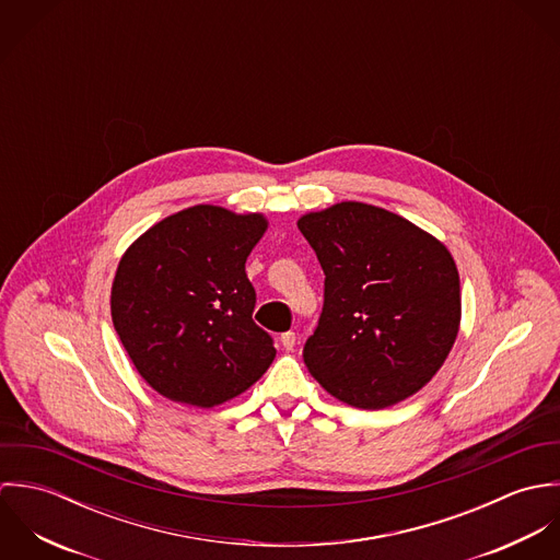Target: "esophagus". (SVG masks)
Returning <instances> with one entry per match:
<instances>
[{"label": "esophagus", "instance_id": "1", "mask_svg": "<svg viewBox=\"0 0 560 560\" xmlns=\"http://www.w3.org/2000/svg\"><path fill=\"white\" fill-rule=\"evenodd\" d=\"M295 340H298L295 331H284V334L280 336V342H282V347H284L287 351H293V347H295Z\"/></svg>", "mask_w": 560, "mask_h": 560}]
</instances>
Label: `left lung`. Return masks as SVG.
<instances>
[{
	"label": "left lung",
	"instance_id": "8db88e82",
	"mask_svg": "<svg viewBox=\"0 0 560 560\" xmlns=\"http://www.w3.org/2000/svg\"><path fill=\"white\" fill-rule=\"evenodd\" d=\"M325 273L311 375L338 400L384 409L424 388L462 323L459 271L448 247L409 220L338 202L298 220Z\"/></svg>",
	"mask_w": 560,
	"mask_h": 560
}]
</instances>
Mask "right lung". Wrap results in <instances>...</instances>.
Masks as SVG:
<instances>
[{
    "label": "right lung",
    "mask_w": 560,
    "mask_h": 560,
    "mask_svg": "<svg viewBox=\"0 0 560 560\" xmlns=\"http://www.w3.org/2000/svg\"><path fill=\"white\" fill-rule=\"evenodd\" d=\"M262 213L196 205L163 218L122 254L112 320L133 366L161 397L215 407L254 386L276 358L254 320L245 260Z\"/></svg>",
    "instance_id": "obj_1"
}]
</instances>
